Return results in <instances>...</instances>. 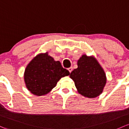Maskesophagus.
<instances>
[{"mask_svg": "<svg viewBox=\"0 0 129 129\" xmlns=\"http://www.w3.org/2000/svg\"><path fill=\"white\" fill-rule=\"evenodd\" d=\"M72 70H73V68L72 67H69V68H68V70H69V72H70V73H71V72L72 71Z\"/></svg>", "mask_w": 129, "mask_h": 129, "instance_id": "1", "label": "esophagus"}]
</instances>
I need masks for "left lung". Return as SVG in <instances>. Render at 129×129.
Here are the masks:
<instances>
[{
  "label": "left lung",
  "mask_w": 129,
  "mask_h": 129,
  "mask_svg": "<svg viewBox=\"0 0 129 129\" xmlns=\"http://www.w3.org/2000/svg\"><path fill=\"white\" fill-rule=\"evenodd\" d=\"M77 66L70 77L74 81L78 93L89 98L101 94L106 83V77L96 59L84 54L78 60Z\"/></svg>",
  "instance_id": "obj_1"
}]
</instances>
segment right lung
<instances>
[{
    "mask_svg": "<svg viewBox=\"0 0 129 129\" xmlns=\"http://www.w3.org/2000/svg\"><path fill=\"white\" fill-rule=\"evenodd\" d=\"M70 72L55 61L47 52L36 55L26 67L24 80L28 90L36 96L45 95L53 89L62 77Z\"/></svg>",
    "mask_w": 129,
    "mask_h": 129,
    "instance_id": "right-lung-1",
    "label": "right lung"
}]
</instances>
